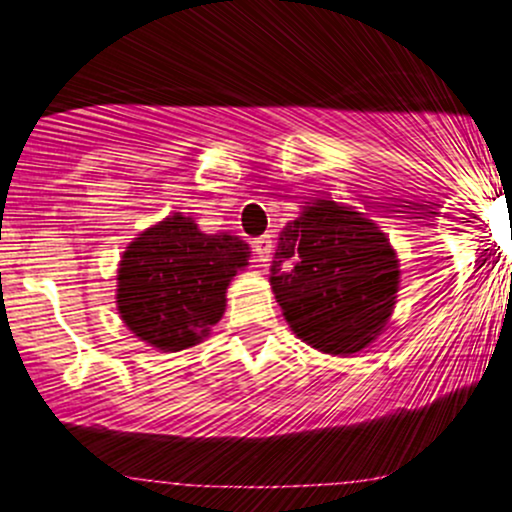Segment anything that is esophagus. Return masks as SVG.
<instances>
[{
	"mask_svg": "<svg viewBox=\"0 0 512 512\" xmlns=\"http://www.w3.org/2000/svg\"><path fill=\"white\" fill-rule=\"evenodd\" d=\"M252 248H255V262H260V267H264L269 262V257H272V240L262 236L252 243Z\"/></svg>",
	"mask_w": 512,
	"mask_h": 512,
	"instance_id": "obj_1",
	"label": "esophagus"
}]
</instances>
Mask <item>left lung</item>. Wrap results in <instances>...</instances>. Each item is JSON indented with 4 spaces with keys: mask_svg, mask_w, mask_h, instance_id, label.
Returning <instances> with one entry per match:
<instances>
[{
    "mask_svg": "<svg viewBox=\"0 0 512 512\" xmlns=\"http://www.w3.org/2000/svg\"><path fill=\"white\" fill-rule=\"evenodd\" d=\"M269 272L293 334L332 356L358 354L385 330L402 274L378 223L332 199L305 202L286 223Z\"/></svg>",
    "mask_w": 512,
    "mask_h": 512,
    "instance_id": "1",
    "label": "left lung"
}]
</instances>
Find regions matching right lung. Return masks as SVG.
Returning a JSON list of instances; mask_svg holds the SVG:
<instances>
[{
	"label": "right lung",
	"instance_id": "add662e5",
	"mask_svg": "<svg viewBox=\"0 0 512 512\" xmlns=\"http://www.w3.org/2000/svg\"><path fill=\"white\" fill-rule=\"evenodd\" d=\"M250 260L231 233L199 231L192 216L144 228L117 264V313L139 342L158 351L190 349L226 313V289Z\"/></svg>",
	"mask_w": 512,
	"mask_h": 512
}]
</instances>
